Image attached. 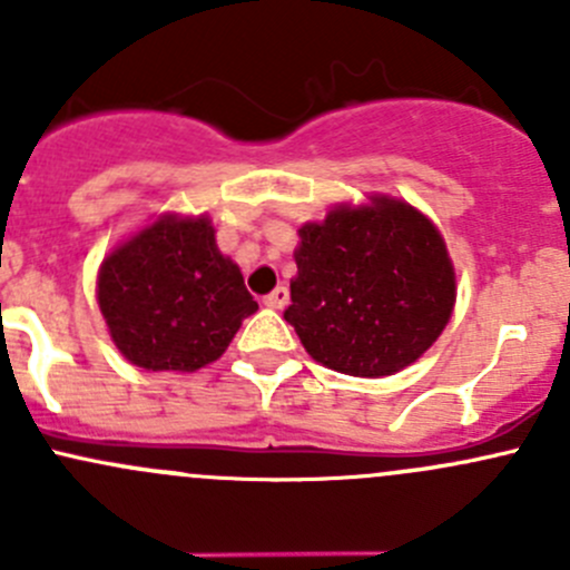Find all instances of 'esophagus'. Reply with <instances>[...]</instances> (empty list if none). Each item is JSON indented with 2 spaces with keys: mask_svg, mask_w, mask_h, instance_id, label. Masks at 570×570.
Returning <instances> with one entry per match:
<instances>
[{
  "mask_svg": "<svg viewBox=\"0 0 570 570\" xmlns=\"http://www.w3.org/2000/svg\"><path fill=\"white\" fill-rule=\"evenodd\" d=\"M286 303H289V289H286V286H275V289L264 297V306L275 308V312L286 308Z\"/></svg>",
  "mask_w": 570,
  "mask_h": 570,
  "instance_id": "obj_1",
  "label": "esophagus"
}]
</instances>
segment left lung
<instances>
[{
	"instance_id": "8db88e82",
	"label": "left lung",
	"mask_w": 570,
	"mask_h": 570,
	"mask_svg": "<svg viewBox=\"0 0 570 570\" xmlns=\"http://www.w3.org/2000/svg\"><path fill=\"white\" fill-rule=\"evenodd\" d=\"M297 275L284 320L327 370L386 377L411 366L455 308V267L433 220L372 195L297 228Z\"/></svg>"
}]
</instances>
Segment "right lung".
Wrapping results in <instances>:
<instances>
[{
  "mask_svg": "<svg viewBox=\"0 0 570 570\" xmlns=\"http://www.w3.org/2000/svg\"><path fill=\"white\" fill-rule=\"evenodd\" d=\"M96 286L115 347L148 372L212 364L258 308L206 215L154 220L109 253Z\"/></svg>",
  "mask_w": 570,
  "mask_h": 570,
  "instance_id": "add662e5",
  "label": "right lung"
}]
</instances>
